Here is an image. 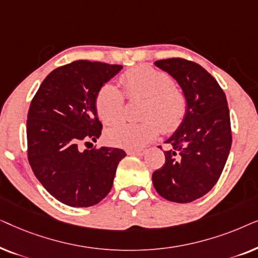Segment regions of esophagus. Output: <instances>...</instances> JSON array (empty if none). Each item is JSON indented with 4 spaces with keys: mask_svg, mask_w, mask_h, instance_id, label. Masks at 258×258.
I'll list each match as a JSON object with an SVG mask.
<instances>
[{
    "mask_svg": "<svg viewBox=\"0 0 258 258\" xmlns=\"http://www.w3.org/2000/svg\"><path fill=\"white\" fill-rule=\"evenodd\" d=\"M126 153L129 155H136V156H143V155H146L147 149H134V150H128Z\"/></svg>",
    "mask_w": 258,
    "mask_h": 258,
    "instance_id": "34e87169",
    "label": "esophagus"
}]
</instances>
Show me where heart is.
<instances>
[{
    "mask_svg": "<svg viewBox=\"0 0 258 258\" xmlns=\"http://www.w3.org/2000/svg\"><path fill=\"white\" fill-rule=\"evenodd\" d=\"M125 95L130 98L143 97L140 122H122L105 132L109 144L125 149L146 146L158 135L175 132L186 115L184 94L172 86L171 77L149 66L136 67L121 76ZM98 117L105 124H114L123 117L124 95L115 84L107 83L98 90L95 100Z\"/></svg>",
    "mask_w": 258,
    "mask_h": 258,
    "instance_id": "obj_1",
    "label": "heart"
}]
</instances>
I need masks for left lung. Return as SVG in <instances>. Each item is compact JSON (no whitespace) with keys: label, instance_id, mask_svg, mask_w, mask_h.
<instances>
[{"label":"left lung","instance_id":"1","mask_svg":"<svg viewBox=\"0 0 258 258\" xmlns=\"http://www.w3.org/2000/svg\"><path fill=\"white\" fill-rule=\"evenodd\" d=\"M155 66L174 79L186 100L182 124L165 141V163L153 174L163 199L189 203L216 184L231 148L230 114L224 91L203 67L184 58H168Z\"/></svg>","mask_w":258,"mask_h":258}]
</instances>
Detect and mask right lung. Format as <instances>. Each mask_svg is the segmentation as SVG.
Masks as SVG:
<instances>
[{
  "label": "right lung",
  "instance_id": "right-lung-1",
  "mask_svg": "<svg viewBox=\"0 0 258 258\" xmlns=\"http://www.w3.org/2000/svg\"><path fill=\"white\" fill-rule=\"evenodd\" d=\"M123 69L118 64L75 61L52 70L30 103L28 160L35 176L56 200L86 208L111 190L125 157L117 148L83 149L101 136L95 100L98 90Z\"/></svg>",
  "mask_w": 258,
  "mask_h": 258
}]
</instances>
